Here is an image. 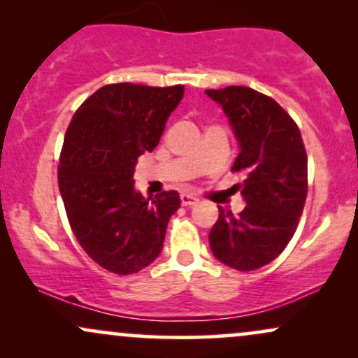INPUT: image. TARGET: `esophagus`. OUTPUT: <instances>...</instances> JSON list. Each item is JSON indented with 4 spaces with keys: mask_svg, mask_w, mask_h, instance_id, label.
Instances as JSON below:
<instances>
[{
    "mask_svg": "<svg viewBox=\"0 0 358 358\" xmlns=\"http://www.w3.org/2000/svg\"><path fill=\"white\" fill-rule=\"evenodd\" d=\"M180 200H182V205H185V207H192V205L199 202V199L190 195V193H182V195H180Z\"/></svg>",
    "mask_w": 358,
    "mask_h": 358,
    "instance_id": "34e87169",
    "label": "esophagus"
}]
</instances>
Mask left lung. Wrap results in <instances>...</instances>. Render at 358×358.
Returning <instances> with one entry per match:
<instances>
[{"label":"left lung","instance_id":"left-lung-1","mask_svg":"<svg viewBox=\"0 0 358 358\" xmlns=\"http://www.w3.org/2000/svg\"><path fill=\"white\" fill-rule=\"evenodd\" d=\"M231 121L241 153L232 171L248 203L239 215L219 207L208 241L229 268L254 271L274 261L294 236L308 193V156L293 117L273 97L250 87L208 89Z\"/></svg>","mask_w":358,"mask_h":358}]
</instances>
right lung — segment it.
Masks as SVG:
<instances>
[{
	"mask_svg": "<svg viewBox=\"0 0 358 358\" xmlns=\"http://www.w3.org/2000/svg\"><path fill=\"white\" fill-rule=\"evenodd\" d=\"M183 85L109 84L73 114L59 158V188L80 248L101 268L126 276L159 256L170 217L180 208L175 190L155 200L134 192V166L153 151Z\"/></svg>",
	"mask_w": 358,
	"mask_h": 358,
	"instance_id": "obj_1",
	"label": "right lung"
}]
</instances>
